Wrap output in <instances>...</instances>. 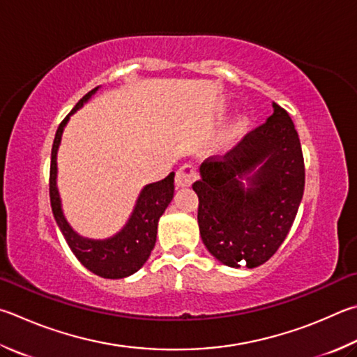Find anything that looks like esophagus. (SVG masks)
<instances>
[{
	"label": "esophagus",
	"mask_w": 357,
	"mask_h": 357,
	"mask_svg": "<svg viewBox=\"0 0 357 357\" xmlns=\"http://www.w3.org/2000/svg\"><path fill=\"white\" fill-rule=\"evenodd\" d=\"M198 179V173L192 165H183L176 172L174 183L178 187H190Z\"/></svg>",
	"instance_id": "obj_1"
}]
</instances>
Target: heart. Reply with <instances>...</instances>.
<instances>
[{
	"label": "heart",
	"mask_w": 357,
	"mask_h": 357,
	"mask_svg": "<svg viewBox=\"0 0 357 357\" xmlns=\"http://www.w3.org/2000/svg\"><path fill=\"white\" fill-rule=\"evenodd\" d=\"M246 128H248V119H246V116H238V119L236 121H232V125L226 129L223 139L234 140L246 131Z\"/></svg>",
	"instance_id": "b5f03b06"
}]
</instances>
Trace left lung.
<instances>
[{
    "mask_svg": "<svg viewBox=\"0 0 357 357\" xmlns=\"http://www.w3.org/2000/svg\"><path fill=\"white\" fill-rule=\"evenodd\" d=\"M199 176L192 187L207 251L232 268L267 262L287 237L304 192L301 144L289 114L273 102L267 121L225 156L207 158Z\"/></svg>",
    "mask_w": 357,
    "mask_h": 357,
    "instance_id": "1",
    "label": "left lung"
}]
</instances>
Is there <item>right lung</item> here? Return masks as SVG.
<instances>
[{"instance_id": "1", "label": "right lung", "mask_w": 357, "mask_h": 357, "mask_svg": "<svg viewBox=\"0 0 357 357\" xmlns=\"http://www.w3.org/2000/svg\"><path fill=\"white\" fill-rule=\"evenodd\" d=\"M100 87L82 96L56 131L51 150V170H50V198L51 209L66 241L84 267L107 280H121L131 276L144 267L156 245L158 225L162 213L172 203L174 193V173L172 172L165 179L158 183L146 184L140 190V195L135 201L132 213L129 215L126 225L109 238H89L71 228L62 211V201L57 189V150H59L63 129L77 109H81L92 98Z\"/></svg>"}]
</instances>
